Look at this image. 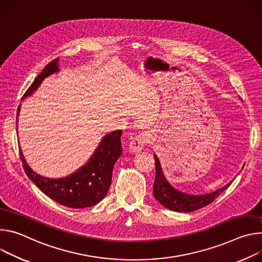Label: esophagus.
Here are the masks:
<instances>
[{
	"label": "esophagus",
	"instance_id": "1",
	"mask_svg": "<svg viewBox=\"0 0 262 262\" xmlns=\"http://www.w3.org/2000/svg\"><path fill=\"white\" fill-rule=\"evenodd\" d=\"M149 141H150V136L148 134L140 133L131 139L129 143V150L132 153H138L143 149V147L146 146Z\"/></svg>",
	"mask_w": 262,
	"mask_h": 262
}]
</instances>
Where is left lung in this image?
<instances>
[{
  "mask_svg": "<svg viewBox=\"0 0 262 262\" xmlns=\"http://www.w3.org/2000/svg\"><path fill=\"white\" fill-rule=\"evenodd\" d=\"M154 158L156 167V177L153 185V193L160 204L169 210L178 212H190L193 210H198L204 206H207L231 184L230 182L224 187L213 192L201 195H193L181 192L176 188H173L167 182L162 172L159 159L157 158L156 155H154Z\"/></svg>",
  "mask_w": 262,
  "mask_h": 262,
  "instance_id": "obj_1",
  "label": "left lung"
}]
</instances>
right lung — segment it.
<instances>
[{
  "label": "right lung",
  "instance_id": "1",
  "mask_svg": "<svg viewBox=\"0 0 262 262\" xmlns=\"http://www.w3.org/2000/svg\"><path fill=\"white\" fill-rule=\"evenodd\" d=\"M59 71L58 60L55 59L46 66L43 71L35 78L21 99L32 95L42 80ZM20 105L17 108L16 122ZM17 130V124H16ZM122 130L113 131L104 136L96 152L85 165L71 176L60 179L45 178L26 163L19 148L20 160L26 175L49 198L70 208H85L94 206L104 199L111 184L113 165L122 154Z\"/></svg>",
  "mask_w": 262,
  "mask_h": 262
}]
</instances>
